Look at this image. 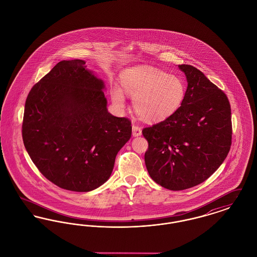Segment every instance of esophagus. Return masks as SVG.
<instances>
[{
    "label": "esophagus",
    "instance_id": "34e87169",
    "mask_svg": "<svg viewBox=\"0 0 257 257\" xmlns=\"http://www.w3.org/2000/svg\"><path fill=\"white\" fill-rule=\"evenodd\" d=\"M132 133H133L134 137L141 136V135H142V129H141V127H140L139 125L133 124V126H132Z\"/></svg>",
    "mask_w": 257,
    "mask_h": 257
}]
</instances>
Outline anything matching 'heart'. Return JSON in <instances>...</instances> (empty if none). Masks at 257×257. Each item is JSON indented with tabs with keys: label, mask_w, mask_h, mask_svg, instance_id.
Here are the masks:
<instances>
[{
	"label": "heart",
	"mask_w": 257,
	"mask_h": 257,
	"mask_svg": "<svg viewBox=\"0 0 257 257\" xmlns=\"http://www.w3.org/2000/svg\"><path fill=\"white\" fill-rule=\"evenodd\" d=\"M121 85L125 92L134 98L136 112L150 122L165 120L176 112L183 104L187 91L180 76L147 66L126 70L121 76ZM111 98L116 106H124L120 87L111 89Z\"/></svg>",
	"instance_id": "1"
}]
</instances>
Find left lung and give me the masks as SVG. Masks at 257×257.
I'll use <instances>...</instances> for the list:
<instances>
[{
    "label": "left lung",
    "mask_w": 257,
    "mask_h": 257,
    "mask_svg": "<svg viewBox=\"0 0 257 257\" xmlns=\"http://www.w3.org/2000/svg\"><path fill=\"white\" fill-rule=\"evenodd\" d=\"M188 82L181 107L171 116L143 129L150 177L181 191L209 178L226 158L232 139L231 109L225 93L196 67L179 64Z\"/></svg>",
    "instance_id": "8db88e82"
}]
</instances>
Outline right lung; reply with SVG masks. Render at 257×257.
Segmentation results:
<instances>
[{
  "instance_id": "obj_1",
  "label": "right lung",
  "mask_w": 257,
  "mask_h": 257,
  "mask_svg": "<svg viewBox=\"0 0 257 257\" xmlns=\"http://www.w3.org/2000/svg\"><path fill=\"white\" fill-rule=\"evenodd\" d=\"M82 60L58 62L25 104L24 146L34 164L61 189L89 192L105 183L131 120L107 110L104 83Z\"/></svg>"
}]
</instances>
